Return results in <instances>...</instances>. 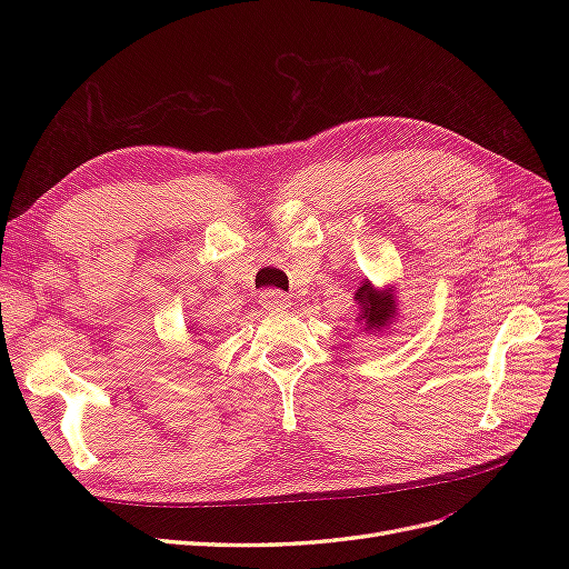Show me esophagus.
Instances as JSON below:
<instances>
[{"mask_svg": "<svg viewBox=\"0 0 569 569\" xmlns=\"http://www.w3.org/2000/svg\"><path fill=\"white\" fill-rule=\"evenodd\" d=\"M261 303L263 308H268V311H284V308L291 306V299L284 295V291L268 289L261 295Z\"/></svg>", "mask_w": 569, "mask_h": 569, "instance_id": "obj_1", "label": "esophagus"}]
</instances>
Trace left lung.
Masks as SVG:
<instances>
[{"mask_svg":"<svg viewBox=\"0 0 569 569\" xmlns=\"http://www.w3.org/2000/svg\"><path fill=\"white\" fill-rule=\"evenodd\" d=\"M358 303L363 306V311L358 313V320L366 322V330H380L393 318V297L391 291H377L370 282H366L356 291Z\"/></svg>","mask_w":569,"mask_h":569,"instance_id":"left-lung-1","label":"left lung"}]
</instances>
